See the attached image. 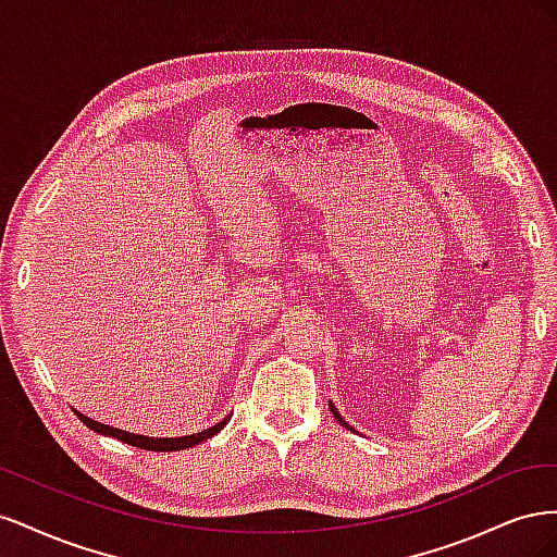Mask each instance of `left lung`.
<instances>
[{
    "instance_id": "obj_1",
    "label": "left lung",
    "mask_w": 557,
    "mask_h": 557,
    "mask_svg": "<svg viewBox=\"0 0 557 557\" xmlns=\"http://www.w3.org/2000/svg\"><path fill=\"white\" fill-rule=\"evenodd\" d=\"M330 409H332V416H334V418H336V420H339V423H342V425H344V428H348V430H352V428H350V425H348V423H346V420H344V418H342V413H339V411H336V409H334V404H330Z\"/></svg>"
}]
</instances>
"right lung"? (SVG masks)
I'll list each match as a JSON object with an SVG mask.
<instances>
[{
    "instance_id": "right-lung-1",
    "label": "right lung",
    "mask_w": 557,
    "mask_h": 557,
    "mask_svg": "<svg viewBox=\"0 0 557 557\" xmlns=\"http://www.w3.org/2000/svg\"><path fill=\"white\" fill-rule=\"evenodd\" d=\"M76 416H78V420H81L83 425L95 430V432H99V434H109V436H113V440H121L123 444L137 446V448H144V450H156V453L183 450V448H190V446H195V444L207 442L209 436L221 432V430L227 425V420H230V418H225L223 423H218V425H213V428H209V430H205V432H197V434H190V436H178V440H156V436L129 434V432H125V430H115V428L102 425V423H97V420H92V418H88V416H83V413H78V411H76Z\"/></svg>"
}]
</instances>
